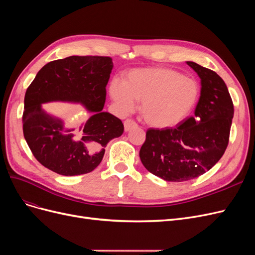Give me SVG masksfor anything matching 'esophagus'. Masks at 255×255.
I'll list each match as a JSON object with an SVG mask.
<instances>
[{
  "label": "esophagus",
  "mask_w": 255,
  "mask_h": 255,
  "mask_svg": "<svg viewBox=\"0 0 255 255\" xmlns=\"http://www.w3.org/2000/svg\"><path fill=\"white\" fill-rule=\"evenodd\" d=\"M136 126H137V125H136L135 121L130 120V119H127V120L125 121V130H126V132H128L129 129H132V128H135Z\"/></svg>",
  "instance_id": "1"
}]
</instances>
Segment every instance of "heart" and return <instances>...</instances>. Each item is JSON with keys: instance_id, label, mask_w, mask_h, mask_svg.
Instances as JSON below:
<instances>
[{"instance_id": "heart-1", "label": "heart", "mask_w": 255, "mask_h": 255, "mask_svg": "<svg viewBox=\"0 0 255 255\" xmlns=\"http://www.w3.org/2000/svg\"><path fill=\"white\" fill-rule=\"evenodd\" d=\"M200 88L198 83L171 68H138L114 79L110 95L118 109L129 113L135 101L141 102L139 112L146 125L164 128L176 126L194 110Z\"/></svg>"}]
</instances>
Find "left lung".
Segmentation results:
<instances>
[{
    "label": "left lung",
    "mask_w": 255,
    "mask_h": 255,
    "mask_svg": "<svg viewBox=\"0 0 255 255\" xmlns=\"http://www.w3.org/2000/svg\"><path fill=\"white\" fill-rule=\"evenodd\" d=\"M201 79L195 117L175 128H149L139 156L152 174L168 182L202 175L222 157L230 137L234 106L226 83L215 71L187 61Z\"/></svg>",
    "instance_id": "8db88e82"
}]
</instances>
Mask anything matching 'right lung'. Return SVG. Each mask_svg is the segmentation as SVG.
I'll return each mask as SVG.
<instances>
[{"label":"right lung","mask_w":255,"mask_h":255,"mask_svg":"<svg viewBox=\"0 0 255 255\" xmlns=\"http://www.w3.org/2000/svg\"><path fill=\"white\" fill-rule=\"evenodd\" d=\"M113 67L107 56H70L50 61L37 73L25 92L22 122L25 140L42 166L66 176L91 172L106 144L122 135V121L102 111ZM55 101L81 103L91 117L69 129L42 110L41 104Z\"/></svg>","instance_id":"obj_1"}]
</instances>
